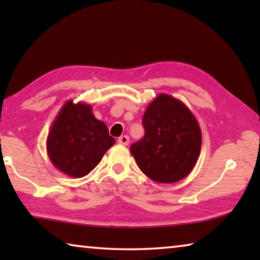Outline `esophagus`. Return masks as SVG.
Returning a JSON list of instances; mask_svg holds the SVG:
<instances>
[{
  "label": "esophagus",
  "instance_id": "34e87169",
  "mask_svg": "<svg viewBox=\"0 0 260 260\" xmlns=\"http://www.w3.org/2000/svg\"><path fill=\"white\" fill-rule=\"evenodd\" d=\"M118 143L121 144V146H127V144L129 143V138L127 135H122L118 139Z\"/></svg>",
  "mask_w": 260,
  "mask_h": 260
}]
</instances>
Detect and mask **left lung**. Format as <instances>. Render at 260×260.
<instances>
[{"label": "left lung", "mask_w": 260, "mask_h": 260, "mask_svg": "<svg viewBox=\"0 0 260 260\" xmlns=\"http://www.w3.org/2000/svg\"><path fill=\"white\" fill-rule=\"evenodd\" d=\"M143 139L131 146L140 170L152 181L178 182L191 172L200 157L202 132L181 101L159 94L143 116Z\"/></svg>", "instance_id": "left-lung-1"}]
</instances>
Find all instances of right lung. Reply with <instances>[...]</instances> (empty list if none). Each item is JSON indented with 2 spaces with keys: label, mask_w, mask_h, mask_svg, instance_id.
Masks as SVG:
<instances>
[{
  "label": "right lung",
  "mask_w": 260,
  "mask_h": 260,
  "mask_svg": "<svg viewBox=\"0 0 260 260\" xmlns=\"http://www.w3.org/2000/svg\"><path fill=\"white\" fill-rule=\"evenodd\" d=\"M114 142L107 125L95 118L90 104L70 100L50 126L47 153L61 173L82 178L99 165Z\"/></svg>",
  "instance_id": "obj_1"
}]
</instances>
